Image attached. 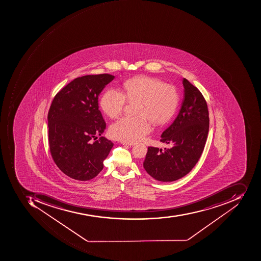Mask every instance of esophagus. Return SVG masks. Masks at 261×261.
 Instances as JSON below:
<instances>
[{
	"label": "esophagus",
	"mask_w": 261,
	"mask_h": 261,
	"mask_svg": "<svg viewBox=\"0 0 261 261\" xmlns=\"http://www.w3.org/2000/svg\"><path fill=\"white\" fill-rule=\"evenodd\" d=\"M121 144H123V145H127V146H133L134 145V143H128V142H121Z\"/></svg>",
	"instance_id": "1"
}]
</instances>
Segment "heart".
I'll return each instance as SVG.
<instances>
[{"label": "heart", "mask_w": 261, "mask_h": 261, "mask_svg": "<svg viewBox=\"0 0 261 261\" xmlns=\"http://www.w3.org/2000/svg\"><path fill=\"white\" fill-rule=\"evenodd\" d=\"M126 101L137 102V117L119 119L110 128V134L124 142H137L151 130V123L164 124L176 111L178 94L172 85L147 76H137L123 84V91L110 89L103 94L101 106L111 118L122 114Z\"/></svg>", "instance_id": "obj_1"}]
</instances>
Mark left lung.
Instances as JSON below:
<instances>
[{
    "instance_id": "8db88e82",
    "label": "left lung",
    "mask_w": 261,
    "mask_h": 261,
    "mask_svg": "<svg viewBox=\"0 0 261 261\" xmlns=\"http://www.w3.org/2000/svg\"><path fill=\"white\" fill-rule=\"evenodd\" d=\"M182 85L181 109L160 139L171 147L164 151L148 147L144 160L145 171L160 181H175L188 174L201 157L208 136L210 118L206 101L188 80L184 79Z\"/></svg>"
}]
</instances>
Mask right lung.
Returning <instances> with one entry per match:
<instances>
[{
    "label": "right lung",
    "instance_id": "add662e5",
    "mask_svg": "<svg viewBox=\"0 0 261 261\" xmlns=\"http://www.w3.org/2000/svg\"><path fill=\"white\" fill-rule=\"evenodd\" d=\"M109 74L85 75L63 87L53 99L47 115L50 154L70 178L87 181L103 169L114 144L101 137L106 122L98 110V96L114 80ZM100 138L95 142L92 139Z\"/></svg>",
    "mask_w": 261,
    "mask_h": 261
}]
</instances>
